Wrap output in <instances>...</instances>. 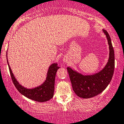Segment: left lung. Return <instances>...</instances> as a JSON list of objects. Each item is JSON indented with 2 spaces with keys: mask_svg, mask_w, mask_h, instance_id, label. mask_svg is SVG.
Segmentation results:
<instances>
[{
  "mask_svg": "<svg viewBox=\"0 0 124 124\" xmlns=\"http://www.w3.org/2000/svg\"><path fill=\"white\" fill-rule=\"evenodd\" d=\"M107 36L109 49L108 62L102 70L91 75H83L68 67L70 82L75 93L82 98H90L104 91L111 82L115 68L114 51L111 38L107 31L103 29Z\"/></svg>",
  "mask_w": 124,
  "mask_h": 124,
  "instance_id": "1",
  "label": "left lung"
}]
</instances>
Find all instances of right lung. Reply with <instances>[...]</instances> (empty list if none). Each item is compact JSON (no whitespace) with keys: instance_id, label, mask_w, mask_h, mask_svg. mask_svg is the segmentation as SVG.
<instances>
[{"instance_id":"1","label":"right lung","mask_w":124,"mask_h":124,"mask_svg":"<svg viewBox=\"0 0 124 124\" xmlns=\"http://www.w3.org/2000/svg\"><path fill=\"white\" fill-rule=\"evenodd\" d=\"M7 62L8 63L9 71L11 75L12 80L13 84L21 94L24 95L28 98L31 99L37 102H46L50 100L54 96V86H55V80L56 73L59 68L57 63H53L49 66L47 73V77L45 81L40 86L36 87L32 89H27L17 82L16 79L13 75L11 69L8 63V59Z\"/></svg>"}]
</instances>
